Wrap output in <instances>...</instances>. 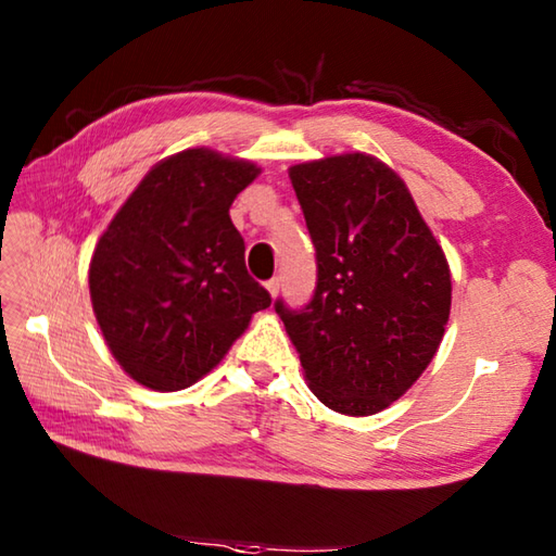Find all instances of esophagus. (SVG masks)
<instances>
[{
	"label": "esophagus",
	"mask_w": 556,
	"mask_h": 556,
	"mask_svg": "<svg viewBox=\"0 0 556 556\" xmlns=\"http://www.w3.org/2000/svg\"><path fill=\"white\" fill-rule=\"evenodd\" d=\"M265 287H267V291H269V296L275 299L277 293H279V287H281V285H279V277H271Z\"/></svg>",
	"instance_id": "1"
}]
</instances>
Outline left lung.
I'll return each instance as SVG.
<instances>
[{
  "label": "left lung",
  "mask_w": 556,
  "mask_h": 556,
  "mask_svg": "<svg viewBox=\"0 0 556 556\" xmlns=\"http://www.w3.org/2000/svg\"><path fill=\"white\" fill-rule=\"evenodd\" d=\"M317 260L311 303L275 311L311 392L344 416L404 396L434 358L452 308L442 245L401 176L365 152L289 169Z\"/></svg>",
  "instance_id": "obj_1"
}]
</instances>
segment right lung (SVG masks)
<instances>
[{"label": "right lung", "mask_w": 556, "mask_h": 556, "mask_svg": "<svg viewBox=\"0 0 556 556\" xmlns=\"http://www.w3.org/2000/svg\"><path fill=\"white\" fill-rule=\"evenodd\" d=\"M260 167L191 148L157 162L100 236L90 301L124 372L157 392L195 384L269 293L248 275L229 217Z\"/></svg>", "instance_id": "1"}]
</instances>
